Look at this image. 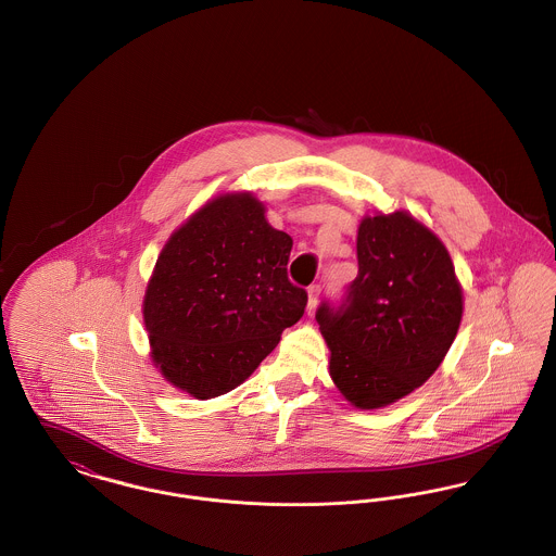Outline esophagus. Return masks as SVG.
<instances>
[{
	"instance_id": "obj_1",
	"label": "esophagus",
	"mask_w": 556,
	"mask_h": 556,
	"mask_svg": "<svg viewBox=\"0 0 556 556\" xmlns=\"http://www.w3.org/2000/svg\"><path fill=\"white\" fill-rule=\"evenodd\" d=\"M318 298H320V286H311L308 288V315H315L318 306Z\"/></svg>"
}]
</instances>
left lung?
Instances as JSON below:
<instances>
[{
  "label": "left lung",
  "mask_w": 556,
  "mask_h": 556,
  "mask_svg": "<svg viewBox=\"0 0 556 556\" xmlns=\"http://www.w3.org/2000/svg\"><path fill=\"white\" fill-rule=\"evenodd\" d=\"M358 275L340 306L317 323L331 350L329 375L358 408H381L435 372L456 338L463 290L446 245L408 212L365 216Z\"/></svg>",
  "instance_id": "left-lung-1"
}]
</instances>
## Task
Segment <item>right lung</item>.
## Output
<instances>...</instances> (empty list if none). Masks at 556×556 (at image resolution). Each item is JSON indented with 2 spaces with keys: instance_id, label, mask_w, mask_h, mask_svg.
I'll return each mask as SVG.
<instances>
[{
  "instance_id": "right-lung-1",
  "label": "right lung",
  "mask_w": 556,
  "mask_h": 556,
  "mask_svg": "<svg viewBox=\"0 0 556 556\" xmlns=\"http://www.w3.org/2000/svg\"><path fill=\"white\" fill-rule=\"evenodd\" d=\"M291 245L252 193L214 198L170 236L143 323L173 386L198 400L236 390L302 318L308 293L288 279Z\"/></svg>"
}]
</instances>
